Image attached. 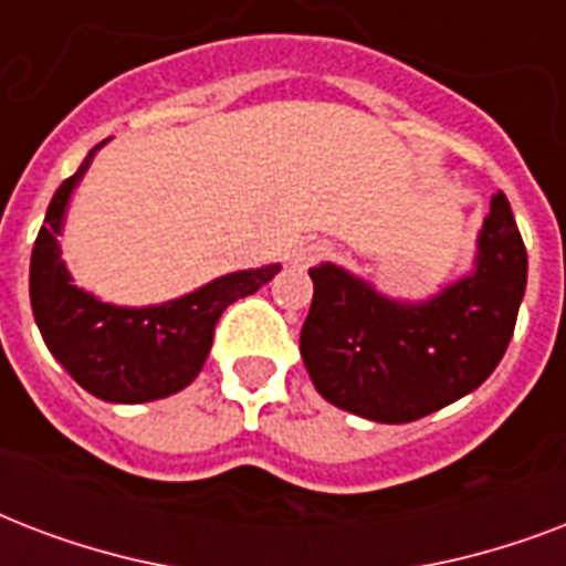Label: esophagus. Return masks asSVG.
<instances>
[{"instance_id": "34e87169", "label": "esophagus", "mask_w": 566, "mask_h": 566, "mask_svg": "<svg viewBox=\"0 0 566 566\" xmlns=\"http://www.w3.org/2000/svg\"><path fill=\"white\" fill-rule=\"evenodd\" d=\"M324 256H331V244H327V242L304 244V248H297V251H295V265L306 269V265H313V262L324 260Z\"/></svg>"}]
</instances>
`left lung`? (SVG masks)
Wrapping results in <instances>:
<instances>
[{"instance_id":"1","label":"left lung","mask_w":566,"mask_h":566,"mask_svg":"<svg viewBox=\"0 0 566 566\" xmlns=\"http://www.w3.org/2000/svg\"><path fill=\"white\" fill-rule=\"evenodd\" d=\"M523 235L507 197L490 200L475 269L428 301H392L339 265L310 269L301 357L331 405L371 422H413L493 375L525 295Z\"/></svg>"}]
</instances>
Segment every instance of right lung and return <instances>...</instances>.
Instances as JSON below:
<instances>
[{"label": "right lung", "instance_id": "right-lung-1", "mask_svg": "<svg viewBox=\"0 0 566 566\" xmlns=\"http://www.w3.org/2000/svg\"><path fill=\"white\" fill-rule=\"evenodd\" d=\"M103 144H96L76 174L52 195L32 248L29 297L43 343L78 387L103 401L142 405L174 396L200 375L223 310L239 297L253 295L277 274L280 265L233 271L177 301L153 306L105 304L73 286L61 260L59 233L70 195Z\"/></svg>", "mask_w": 566, "mask_h": 566}]
</instances>
